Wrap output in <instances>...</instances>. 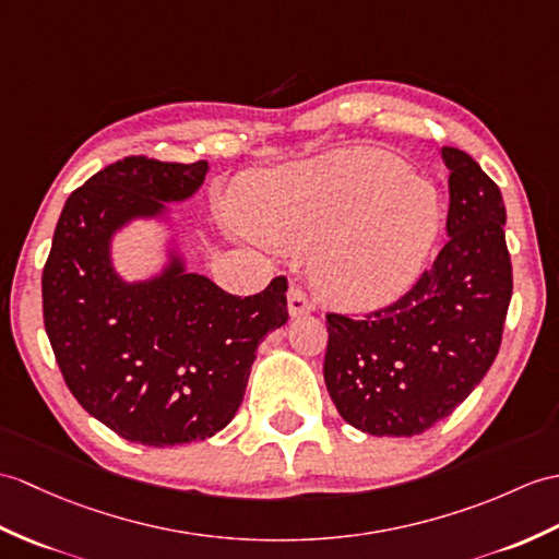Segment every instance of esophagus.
I'll list each match as a JSON object with an SVG mask.
<instances>
[{
    "label": "esophagus",
    "mask_w": 559,
    "mask_h": 559,
    "mask_svg": "<svg viewBox=\"0 0 559 559\" xmlns=\"http://www.w3.org/2000/svg\"><path fill=\"white\" fill-rule=\"evenodd\" d=\"M309 311H314V300H311V297L302 288L293 285V288L288 290V314L295 319V317L309 314Z\"/></svg>",
    "instance_id": "1"
}]
</instances>
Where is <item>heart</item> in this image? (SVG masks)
Wrapping results in <instances>:
<instances>
[{
    "mask_svg": "<svg viewBox=\"0 0 559 559\" xmlns=\"http://www.w3.org/2000/svg\"><path fill=\"white\" fill-rule=\"evenodd\" d=\"M254 233L317 252L323 295L371 309L405 293L433 248V188L379 150H353L317 166L259 178L242 198Z\"/></svg>",
    "mask_w": 559,
    "mask_h": 559,
    "instance_id": "b5f03b06",
    "label": "heart"
}]
</instances>
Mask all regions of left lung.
Returning <instances> with one entry per match:
<instances>
[{
    "instance_id": "1",
    "label": "left lung",
    "mask_w": 559,
    "mask_h": 559,
    "mask_svg": "<svg viewBox=\"0 0 559 559\" xmlns=\"http://www.w3.org/2000/svg\"><path fill=\"white\" fill-rule=\"evenodd\" d=\"M440 154L450 240L433 266L365 319L326 314L323 381L341 417L369 436L409 438L445 419L500 349L512 300L502 194L466 152Z\"/></svg>"
}]
</instances>
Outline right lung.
Listing matches in <instances>:
<instances>
[{"mask_svg":"<svg viewBox=\"0 0 559 559\" xmlns=\"http://www.w3.org/2000/svg\"><path fill=\"white\" fill-rule=\"evenodd\" d=\"M206 162L126 157L71 192L43 271L45 331L73 397L131 443L212 438L242 402L257 345L288 321V281L238 297L168 254L159 276L116 274L111 238L192 198Z\"/></svg>","mask_w":559,"mask_h":559,"instance_id":"add662e5","label":"right lung"}]
</instances>
